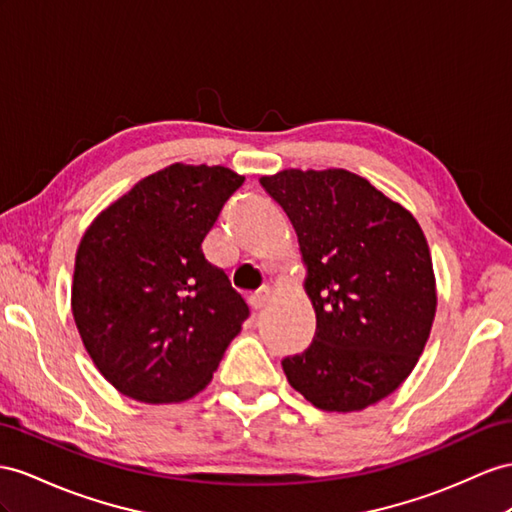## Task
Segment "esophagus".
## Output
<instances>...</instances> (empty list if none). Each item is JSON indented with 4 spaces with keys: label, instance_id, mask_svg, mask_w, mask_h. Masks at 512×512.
I'll use <instances>...</instances> for the list:
<instances>
[{
    "label": "esophagus",
    "instance_id": "esophagus-1",
    "mask_svg": "<svg viewBox=\"0 0 512 512\" xmlns=\"http://www.w3.org/2000/svg\"><path fill=\"white\" fill-rule=\"evenodd\" d=\"M268 303H270V290H261V292H257V294L251 296V307H253L255 311L264 309Z\"/></svg>",
    "mask_w": 512,
    "mask_h": 512
}]
</instances>
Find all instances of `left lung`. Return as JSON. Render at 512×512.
I'll list each match as a JSON object with an SVG mask.
<instances>
[{
    "mask_svg": "<svg viewBox=\"0 0 512 512\" xmlns=\"http://www.w3.org/2000/svg\"><path fill=\"white\" fill-rule=\"evenodd\" d=\"M259 183L294 225L316 309L311 346L281 361L287 381L322 411L387 398L413 372L435 320L422 227L344 168H290Z\"/></svg>",
    "mask_w": 512,
    "mask_h": 512,
    "instance_id": "left-lung-1",
    "label": "left lung"
}]
</instances>
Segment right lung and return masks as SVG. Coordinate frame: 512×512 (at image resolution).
Masks as SVG:
<instances>
[{
  "instance_id": "1",
  "label": "right lung",
  "mask_w": 512,
  "mask_h": 512,
  "mask_svg": "<svg viewBox=\"0 0 512 512\" xmlns=\"http://www.w3.org/2000/svg\"><path fill=\"white\" fill-rule=\"evenodd\" d=\"M244 183L225 166L173 164L93 220L75 255L71 307L106 381L149 404L203 391L248 305L201 242Z\"/></svg>"
}]
</instances>
